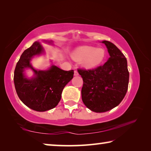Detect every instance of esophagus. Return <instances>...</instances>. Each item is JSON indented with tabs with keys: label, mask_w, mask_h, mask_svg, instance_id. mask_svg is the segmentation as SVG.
<instances>
[{
	"label": "esophagus",
	"mask_w": 151,
	"mask_h": 151,
	"mask_svg": "<svg viewBox=\"0 0 151 151\" xmlns=\"http://www.w3.org/2000/svg\"><path fill=\"white\" fill-rule=\"evenodd\" d=\"M74 75H75V76H78V73L77 72V70H75V72H74Z\"/></svg>",
	"instance_id": "obj_1"
}]
</instances>
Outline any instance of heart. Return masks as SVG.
Segmentation results:
<instances>
[{
  "label": "heart",
  "mask_w": 151,
  "mask_h": 151,
  "mask_svg": "<svg viewBox=\"0 0 151 151\" xmlns=\"http://www.w3.org/2000/svg\"><path fill=\"white\" fill-rule=\"evenodd\" d=\"M77 60H84V65L87 68H94L101 65L105 57V50L90 46L76 48L73 55Z\"/></svg>",
  "instance_id": "heart-1"
}]
</instances>
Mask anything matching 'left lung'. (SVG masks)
<instances>
[{
    "label": "left lung",
    "mask_w": 151,
    "mask_h": 151,
    "mask_svg": "<svg viewBox=\"0 0 151 151\" xmlns=\"http://www.w3.org/2000/svg\"><path fill=\"white\" fill-rule=\"evenodd\" d=\"M110 58L94 69L78 68L83 80L82 100L92 111L104 112L118 106L128 90L129 73L124 55L113 43L103 40Z\"/></svg>",
    "instance_id": "8db88e82"
}]
</instances>
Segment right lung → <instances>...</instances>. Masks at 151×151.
<instances>
[{
    "label": "right lung",
    "instance_id": "right-lung-1",
    "mask_svg": "<svg viewBox=\"0 0 151 151\" xmlns=\"http://www.w3.org/2000/svg\"><path fill=\"white\" fill-rule=\"evenodd\" d=\"M52 43V41H47ZM44 52L41 45L35 42L25 50L15 67L14 83L18 96L25 105L34 111L44 112L57 105L63 88L73 78L74 70L66 71L52 65L47 70H37L30 64L32 58ZM30 68L34 78L28 79L24 71Z\"/></svg>",
    "mask_w": 151,
    "mask_h": 151
}]
</instances>
